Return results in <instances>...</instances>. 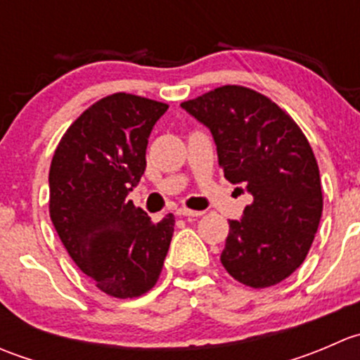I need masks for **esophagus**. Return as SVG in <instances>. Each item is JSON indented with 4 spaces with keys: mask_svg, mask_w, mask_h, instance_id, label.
I'll list each match as a JSON object with an SVG mask.
<instances>
[{
    "mask_svg": "<svg viewBox=\"0 0 360 360\" xmlns=\"http://www.w3.org/2000/svg\"><path fill=\"white\" fill-rule=\"evenodd\" d=\"M177 214L179 216H190V217H200L202 216V210H191V209H186V207H181V209H177Z\"/></svg>",
    "mask_w": 360,
    "mask_h": 360,
    "instance_id": "34e87169",
    "label": "esophagus"
}]
</instances>
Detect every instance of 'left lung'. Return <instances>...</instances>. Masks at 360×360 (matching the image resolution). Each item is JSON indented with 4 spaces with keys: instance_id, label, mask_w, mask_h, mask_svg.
<instances>
[{
    "instance_id": "1",
    "label": "left lung",
    "mask_w": 360,
    "mask_h": 360,
    "mask_svg": "<svg viewBox=\"0 0 360 360\" xmlns=\"http://www.w3.org/2000/svg\"><path fill=\"white\" fill-rule=\"evenodd\" d=\"M181 108L210 129L224 177L252 195L242 219L230 221L224 270L252 289L278 284L301 266L322 216L307 136L278 104L242 85L217 86Z\"/></svg>"
}]
</instances>
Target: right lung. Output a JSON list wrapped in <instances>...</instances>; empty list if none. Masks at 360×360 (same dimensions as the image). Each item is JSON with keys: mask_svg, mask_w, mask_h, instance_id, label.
<instances>
[{"mask_svg": "<svg viewBox=\"0 0 360 360\" xmlns=\"http://www.w3.org/2000/svg\"><path fill=\"white\" fill-rule=\"evenodd\" d=\"M169 104L116 92L86 108L50 163V219L97 289L132 300L155 288L174 233L127 200L146 170L148 137Z\"/></svg>", "mask_w": 360, "mask_h": 360, "instance_id": "add662e5", "label": "right lung"}]
</instances>
